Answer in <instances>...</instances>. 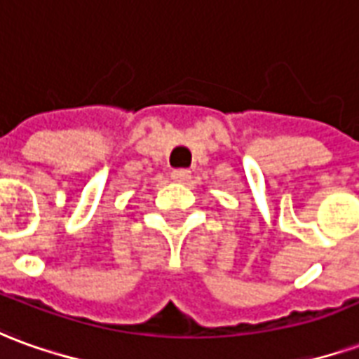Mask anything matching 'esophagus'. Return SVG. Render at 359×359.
<instances>
[{
	"instance_id": "esophagus-1",
	"label": "esophagus",
	"mask_w": 359,
	"mask_h": 359,
	"mask_svg": "<svg viewBox=\"0 0 359 359\" xmlns=\"http://www.w3.org/2000/svg\"><path fill=\"white\" fill-rule=\"evenodd\" d=\"M190 175H192V172L188 171V169H175V171L171 172V179L175 180V182H187V180L190 179Z\"/></svg>"
}]
</instances>
